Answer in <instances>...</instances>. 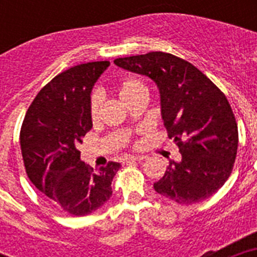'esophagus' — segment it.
Returning <instances> with one entry per match:
<instances>
[{
    "label": "esophagus",
    "mask_w": 257,
    "mask_h": 257,
    "mask_svg": "<svg viewBox=\"0 0 257 257\" xmlns=\"http://www.w3.org/2000/svg\"><path fill=\"white\" fill-rule=\"evenodd\" d=\"M145 156H128L126 158V162H135V161H143L145 160Z\"/></svg>",
    "instance_id": "obj_1"
}]
</instances>
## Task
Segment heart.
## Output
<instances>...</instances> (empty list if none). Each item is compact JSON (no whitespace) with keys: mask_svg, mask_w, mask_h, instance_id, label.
Instances as JSON below:
<instances>
[{"mask_svg":"<svg viewBox=\"0 0 257 257\" xmlns=\"http://www.w3.org/2000/svg\"><path fill=\"white\" fill-rule=\"evenodd\" d=\"M144 91H147V87H145L144 83L138 78H134V77H127V78H123L121 82L118 83V95H119L121 100L124 104L128 103L136 95H139L140 92ZM100 106L101 96L99 94H94L91 96V104H90V112H91L92 119L97 117V114L100 112Z\"/></svg>","mask_w":257,"mask_h":257,"instance_id":"obj_1","label":"heart"}]
</instances>
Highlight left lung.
Returning a JSON list of instances; mask_svg holds the SVG:
<instances>
[{"label": "left lung", "mask_w": 257, "mask_h": 257, "mask_svg": "<svg viewBox=\"0 0 257 257\" xmlns=\"http://www.w3.org/2000/svg\"><path fill=\"white\" fill-rule=\"evenodd\" d=\"M117 67L148 77L160 91L161 115L181 153L153 188L181 205L211 197L228 180L238 148L230 104L201 70L178 56L154 51L118 58Z\"/></svg>", "instance_id": "left-lung-1"}]
</instances>
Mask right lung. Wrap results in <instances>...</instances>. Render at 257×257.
I'll use <instances>...</instances> for the list:
<instances>
[{
  "instance_id": "add662e5",
  "label": "right lung",
  "mask_w": 257,
  "mask_h": 257,
  "mask_svg": "<svg viewBox=\"0 0 257 257\" xmlns=\"http://www.w3.org/2000/svg\"><path fill=\"white\" fill-rule=\"evenodd\" d=\"M109 61L64 70L37 94L20 130L27 174L40 192L74 216H85L112 197L118 162L99 169L81 161L78 145L91 130V92Z\"/></svg>"
}]
</instances>
